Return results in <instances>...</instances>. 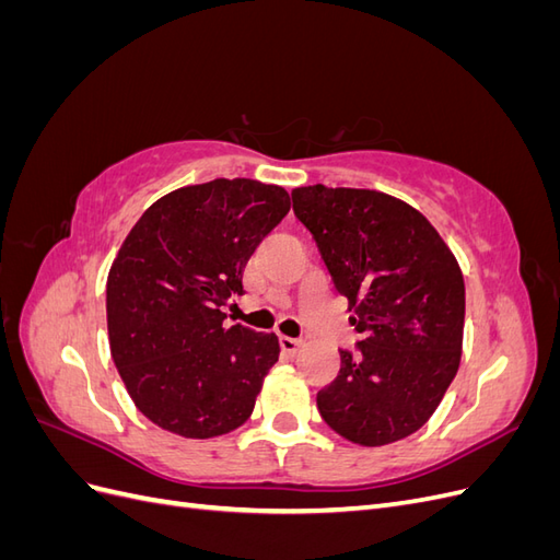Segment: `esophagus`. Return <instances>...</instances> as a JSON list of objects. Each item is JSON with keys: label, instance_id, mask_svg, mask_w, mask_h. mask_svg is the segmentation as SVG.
<instances>
[{"label": "esophagus", "instance_id": "obj_1", "mask_svg": "<svg viewBox=\"0 0 560 560\" xmlns=\"http://www.w3.org/2000/svg\"><path fill=\"white\" fill-rule=\"evenodd\" d=\"M301 346H303V341H301V338H292V336H280V348H282L284 352H290V354H296Z\"/></svg>", "mask_w": 560, "mask_h": 560}]
</instances>
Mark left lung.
<instances>
[{
	"mask_svg": "<svg viewBox=\"0 0 560 560\" xmlns=\"http://www.w3.org/2000/svg\"><path fill=\"white\" fill-rule=\"evenodd\" d=\"M292 206L362 334L317 393L319 416L362 446L413 434L460 366V266L425 217L387 194L315 184L294 189Z\"/></svg>",
	"mask_w": 560,
	"mask_h": 560,
	"instance_id": "left-lung-1",
	"label": "left lung"
}]
</instances>
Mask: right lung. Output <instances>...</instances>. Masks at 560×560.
Instances as JSON below:
<instances>
[{"mask_svg":"<svg viewBox=\"0 0 560 560\" xmlns=\"http://www.w3.org/2000/svg\"><path fill=\"white\" fill-rule=\"evenodd\" d=\"M290 212L282 186L212 179L159 198L128 233L107 278L112 360L159 428L210 439L249 418L276 334L226 325L243 270Z\"/></svg>","mask_w":560,"mask_h":560,"instance_id":"1","label":"right lung"}]
</instances>
